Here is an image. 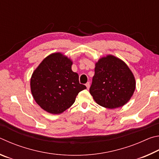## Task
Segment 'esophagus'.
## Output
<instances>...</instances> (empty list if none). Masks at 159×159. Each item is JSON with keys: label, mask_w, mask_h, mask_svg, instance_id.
Returning <instances> with one entry per match:
<instances>
[{"label": "esophagus", "mask_w": 159, "mask_h": 159, "mask_svg": "<svg viewBox=\"0 0 159 159\" xmlns=\"http://www.w3.org/2000/svg\"><path fill=\"white\" fill-rule=\"evenodd\" d=\"M86 87H87V89H89V87H90V82H88L87 84H86Z\"/></svg>", "instance_id": "34e87169"}]
</instances>
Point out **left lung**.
<instances>
[{
  "label": "left lung",
  "mask_w": 159,
  "mask_h": 159,
  "mask_svg": "<svg viewBox=\"0 0 159 159\" xmlns=\"http://www.w3.org/2000/svg\"><path fill=\"white\" fill-rule=\"evenodd\" d=\"M135 80L124 61L112 55L99 59L89 92L98 105L109 109L124 105L134 93Z\"/></svg>",
  "instance_id": "left-lung-1"
}]
</instances>
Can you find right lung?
Returning <instances> with one entry per match:
<instances>
[{
	"mask_svg": "<svg viewBox=\"0 0 159 159\" xmlns=\"http://www.w3.org/2000/svg\"><path fill=\"white\" fill-rule=\"evenodd\" d=\"M72 62L61 53H54L42 61L30 79L35 102L51 114H61L74 103L80 91L79 75L72 70Z\"/></svg>",
	"mask_w": 159,
	"mask_h": 159,
	"instance_id": "1",
	"label": "right lung"
}]
</instances>
